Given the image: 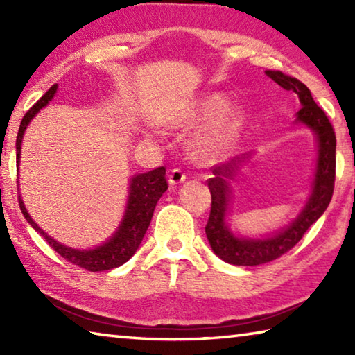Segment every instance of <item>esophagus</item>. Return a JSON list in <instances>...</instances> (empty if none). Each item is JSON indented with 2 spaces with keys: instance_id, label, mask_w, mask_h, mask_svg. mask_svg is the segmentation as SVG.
Listing matches in <instances>:
<instances>
[{
  "instance_id": "1",
  "label": "esophagus",
  "mask_w": 355,
  "mask_h": 355,
  "mask_svg": "<svg viewBox=\"0 0 355 355\" xmlns=\"http://www.w3.org/2000/svg\"><path fill=\"white\" fill-rule=\"evenodd\" d=\"M186 180V173L182 169H172L169 173V183L171 184H178V183H183Z\"/></svg>"
}]
</instances>
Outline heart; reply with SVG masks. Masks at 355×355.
Instances as JSON below:
<instances>
[{"instance_id": "1", "label": "heart", "mask_w": 355, "mask_h": 355, "mask_svg": "<svg viewBox=\"0 0 355 355\" xmlns=\"http://www.w3.org/2000/svg\"><path fill=\"white\" fill-rule=\"evenodd\" d=\"M225 106V98L220 95H209L200 100L189 114V122H203L213 119ZM243 111L228 107L207 125V128L196 137L194 152L200 158H218L227 153L239 137L243 128Z\"/></svg>"}]
</instances>
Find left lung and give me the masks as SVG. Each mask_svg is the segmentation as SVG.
Returning <instances> with one entry per match:
<instances>
[{"instance_id": "obj_1", "label": "left lung", "mask_w": 355, "mask_h": 355, "mask_svg": "<svg viewBox=\"0 0 355 355\" xmlns=\"http://www.w3.org/2000/svg\"><path fill=\"white\" fill-rule=\"evenodd\" d=\"M266 75L285 91H293L299 97L302 107L297 111L296 120L315 131L318 139L316 172L309 202L290 225L266 238H239L233 235L225 224L227 207L230 202V180L236 175L238 163L232 161L213 167L214 177L207 182L211 192V211L205 233L214 254L236 266H257L286 254L300 241L309 227L321 218L334 194L336 139L326 112L315 103L309 87L297 78L288 76L279 70H266Z\"/></svg>"}]
</instances>
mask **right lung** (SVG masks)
Returning a JSON list of instances; mask_svg holds the SVG:
<instances>
[{"label": "right lung", "instance_id": "right-lung-1", "mask_svg": "<svg viewBox=\"0 0 355 355\" xmlns=\"http://www.w3.org/2000/svg\"><path fill=\"white\" fill-rule=\"evenodd\" d=\"M58 86H51L48 89L46 94L42 97L37 103H35L31 110H29L20 123L19 135H17V164L20 163V153H21V139L25 135V130L28 123L31 122L33 117L37 114L42 107L48 105L53 97H55ZM167 189V180H166V169L164 167H158L146 173H139L131 178L130 183V196L127 202V209H125L123 219L120 222L116 233L107 239L105 244L98 245L95 249L89 250H80L71 249L67 245L59 244L56 239L48 236L42 228L35 224L28 214L25 205H23L21 196H19V203L23 216L31 224L35 232L40 233L45 238V241L50 244V248L55 249L59 255L65 258L69 263L76 264L86 271L97 272V271H107V269H114L122 266L127 263L135 252L139 248L144 235H146L147 228L152 220V216L155 211L156 203H158L159 197L164 194Z\"/></svg>", "mask_w": 355, "mask_h": 355}]
</instances>
